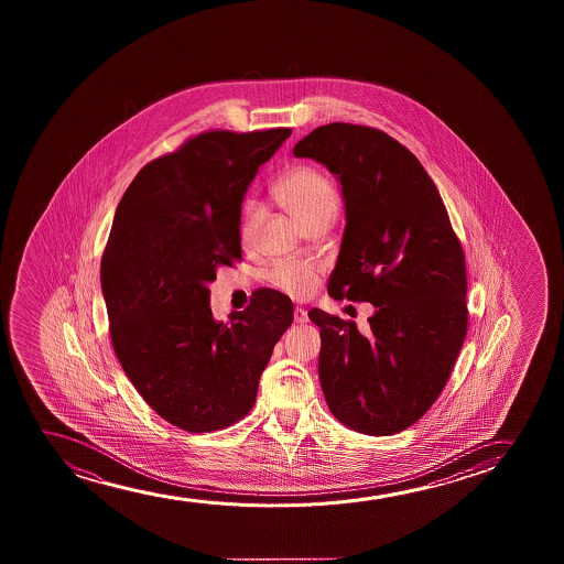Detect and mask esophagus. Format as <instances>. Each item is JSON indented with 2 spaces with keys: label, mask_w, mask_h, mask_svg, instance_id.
<instances>
[{
  "label": "esophagus",
  "mask_w": 564,
  "mask_h": 564,
  "mask_svg": "<svg viewBox=\"0 0 564 564\" xmlns=\"http://www.w3.org/2000/svg\"><path fill=\"white\" fill-rule=\"evenodd\" d=\"M294 324L304 325L308 322V314H306V310L304 308H294Z\"/></svg>",
  "instance_id": "esophagus-1"
}]
</instances>
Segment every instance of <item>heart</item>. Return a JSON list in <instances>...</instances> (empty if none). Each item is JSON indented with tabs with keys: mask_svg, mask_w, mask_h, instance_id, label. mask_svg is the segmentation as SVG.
I'll return each mask as SVG.
<instances>
[{
	"mask_svg": "<svg viewBox=\"0 0 564 564\" xmlns=\"http://www.w3.org/2000/svg\"><path fill=\"white\" fill-rule=\"evenodd\" d=\"M273 196L301 229L324 217L332 219L337 209V194L332 181L308 165H299L279 178L273 185ZM256 212L254 202L245 204L240 227V239L245 245L252 239ZM316 268L310 263H278L270 273L271 285L294 299L308 296L316 286Z\"/></svg>",
	"mask_w": 564,
	"mask_h": 564,
	"instance_id": "heart-1",
	"label": "heart"
}]
</instances>
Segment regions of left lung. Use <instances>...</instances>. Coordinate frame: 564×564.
Returning a JSON list of instances; mask_svg holds the SVG:
<instances>
[{"instance_id": "8db88e82", "label": "left lung", "mask_w": 564, "mask_h": 564, "mask_svg": "<svg viewBox=\"0 0 564 564\" xmlns=\"http://www.w3.org/2000/svg\"><path fill=\"white\" fill-rule=\"evenodd\" d=\"M293 154L322 163L340 183L347 225L327 293L376 308L362 332L310 310L322 337L325 402L355 432L393 435L424 416L463 348V248L432 177L387 132L329 123Z\"/></svg>"}]
</instances>
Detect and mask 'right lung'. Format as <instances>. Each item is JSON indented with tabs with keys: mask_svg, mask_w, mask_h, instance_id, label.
Instances as JSON below:
<instances>
[{
	"mask_svg": "<svg viewBox=\"0 0 564 564\" xmlns=\"http://www.w3.org/2000/svg\"><path fill=\"white\" fill-rule=\"evenodd\" d=\"M291 129L202 132L148 163L117 206L100 265L117 358L152 409L185 432L239 422L293 302L260 289L216 322L209 283L240 258V206Z\"/></svg>",
	"mask_w": 564,
	"mask_h": 564,
	"instance_id": "add662e5",
	"label": "right lung"
}]
</instances>
